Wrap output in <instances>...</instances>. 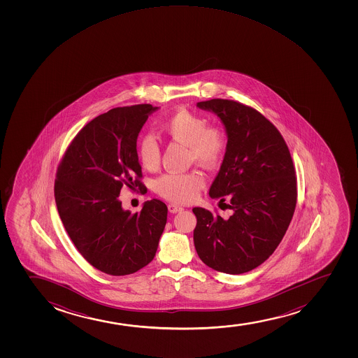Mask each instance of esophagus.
Listing matches in <instances>:
<instances>
[{
    "mask_svg": "<svg viewBox=\"0 0 358 358\" xmlns=\"http://www.w3.org/2000/svg\"><path fill=\"white\" fill-rule=\"evenodd\" d=\"M169 213H172V214H177V213L182 211L184 208L180 206H177V204H174V203H171V204H169Z\"/></svg>",
    "mask_w": 358,
    "mask_h": 358,
    "instance_id": "esophagus-1",
    "label": "esophagus"
}]
</instances>
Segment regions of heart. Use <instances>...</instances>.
Masks as SVG:
<instances>
[{
  "label": "heart",
  "instance_id": "1",
  "mask_svg": "<svg viewBox=\"0 0 358 358\" xmlns=\"http://www.w3.org/2000/svg\"><path fill=\"white\" fill-rule=\"evenodd\" d=\"M162 130L169 138L189 148L191 160L206 167H215L222 160L227 149L226 134L218 127L208 125V120L192 112H177L164 120ZM137 155L144 169L152 171L160 164L161 152L157 138L150 134L141 136ZM206 178L199 171L166 173L155 181V191L176 203H189L197 197Z\"/></svg>",
  "mask_w": 358,
  "mask_h": 358
}]
</instances>
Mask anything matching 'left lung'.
Here are the masks:
<instances>
[{"mask_svg": "<svg viewBox=\"0 0 358 358\" xmlns=\"http://www.w3.org/2000/svg\"><path fill=\"white\" fill-rule=\"evenodd\" d=\"M217 115L227 149L209 196L228 204L229 218L194 208V241L201 262L216 271L240 275L263 264L288 229L297 199L288 145L262 113L224 99L197 103Z\"/></svg>", "mask_w": 358, "mask_h": 358, "instance_id": "obj_1", "label": "left lung"}]
</instances>
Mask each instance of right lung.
Masks as SVG:
<instances>
[{
    "mask_svg": "<svg viewBox=\"0 0 358 358\" xmlns=\"http://www.w3.org/2000/svg\"><path fill=\"white\" fill-rule=\"evenodd\" d=\"M149 103L117 107L81 129L57 169L55 199L63 226L92 266L125 275L148 265L157 253L167 206L144 201L141 213L124 210L123 186L144 192L137 137L152 112Z\"/></svg>",
    "mask_w": 358,
    "mask_h": 358,
    "instance_id": "add662e5",
    "label": "right lung"
}]
</instances>
